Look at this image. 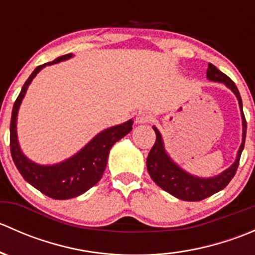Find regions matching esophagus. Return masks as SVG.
Returning a JSON list of instances; mask_svg holds the SVG:
<instances>
[{"mask_svg": "<svg viewBox=\"0 0 255 255\" xmlns=\"http://www.w3.org/2000/svg\"><path fill=\"white\" fill-rule=\"evenodd\" d=\"M137 122L138 123H149L153 121V116H151L150 112H146V111H140L138 112L137 115Z\"/></svg>", "mask_w": 255, "mask_h": 255, "instance_id": "34e87169", "label": "esophagus"}]
</instances>
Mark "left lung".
Listing matches in <instances>:
<instances>
[{
    "instance_id": "1",
    "label": "left lung",
    "mask_w": 255,
    "mask_h": 255,
    "mask_svg": "<svg viewBox=\"0 0 255 255\" xmlns=\"http://www.w3.org/2000/svg\"><path fill=\"white\" fill-rule=\"evenodd\" d=\"M207 78L212 80V81L223 82L237 96L239 107H241L242 111V120H243V140H242L241 148L238 150L237 160L235 161V164L231 168H228L227 170L215 177L201 179V177H195L190 175V174L185 173L176 164L173 163V160L166 155L165 150H164L160 133H159V130L155 127H153V129L155 130L156 139L153 148L149 151L148 158H146V169H148L149 175L153 179V181L158 186H160L164 191L169 192L170 195H173V196L180 200H184V201H201V200L207 199V197L212 196L216 192L225 189L230 184L231 180L233 179V176L236 175V173H237L239 159H241L244 143H246L247 121L246 117H244L243 104H242L241 95H239L237 86L226 74L218 70L211 63H208Z\"/></svg>"
}]
</instances>
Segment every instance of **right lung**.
Instances as JSON below:
<instances>
[{
	"mask_svg": "<svg viewBox=\"0 0 255 255\" xmlns=\"http://www.w3.org/2000/svg\"><path fill=\"white\" fill-rule=\"evenodd\" d=\"M70 56L71 54H65L50 63H45L34 69V71L30 74L29 78L23 85L14 102L11 116V126H9V148H11L12 159L18 171L23 176V179L29 182L33 187L39 190L48 197L55 200L73 199L96 185L101 180L106 169L110 149L117 140H120L132 130L133 125V121L130 120L123 125L102 130L76 155L56 165H38L23 155L17 142L16 121L18 109H19L22 99L24 97L28 85L45 65L59 63Z\"/></svg>",
	"mask_w": 255,
	"mask_h": 255,
	"instance_id": "right-lung-1",
	"label": "right lung"
}]
</instances>
